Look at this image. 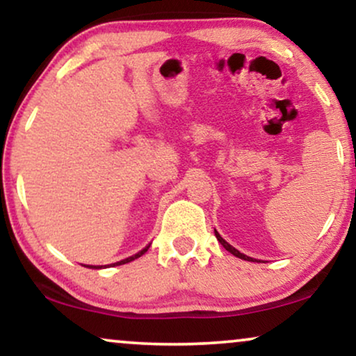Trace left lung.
<instances>
[{
  "label": "left lung",
  "instance_id": "1",
  "mask_svg": "<svg viewBox=\"0 0 356 356\" xmlns=\"http://www.w3.org/2000/svg\"><path fill=\"white\" fill-rule=\"evenodd\" d=\"M215 234H216V239H218V241H220V243H221V245H222V248H225L226 250H229V252H231V254H233V255H236V257H239V259H243V260H249V262H254V260H255V259H252V257H248V255L241 254L238 249H234V248H233V245H231V244H227V243H226V241H225V239H222L220 234H218V231H215Z\"/></svg>",
  "mask_w": 356,
  "mask_h": 356
}]
</instances>
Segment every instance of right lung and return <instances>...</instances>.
I'll use <instances>...</instances> for the list:
<instances>
[{
    "label": "right lung",
    "instance_id": "right-lung-1",
    "mask_svg": "<svg viewBox=\"0 0 356 356\" xmlns=\"http://www.w3.org/2000/svg\"><path fill=\"white\" fill-rule=\"evenodd\" d=\"M149 249V245H146V248L143 249V250H140L138 254H135V255H131V257H129V259H123V260H120V262H115V264H112V267H115V265H122V264H129V262H131V260H135V259H138V257H141V255H143L146 250ZM84 267H89V268H102V265H84ZM104 267H106V265H104Z\"/></svg>",
    "mask_w": 356,
    "mask_h": 356
}]
</instances>
